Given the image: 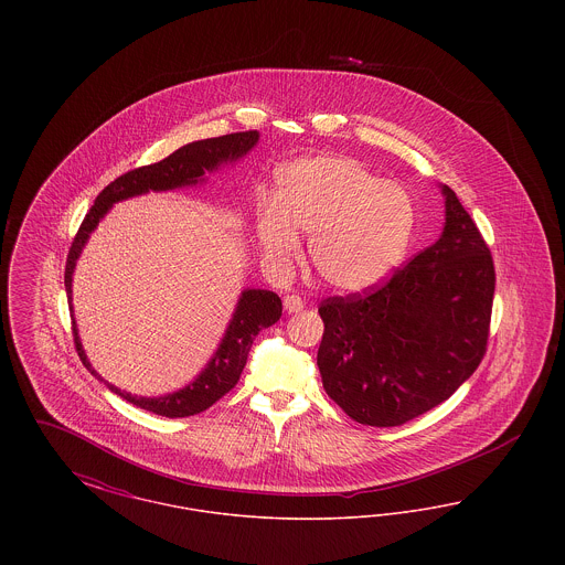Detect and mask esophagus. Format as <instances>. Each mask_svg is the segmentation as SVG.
Instances as JSON below:
<instances>
[{
    "label": "esophagus",
    "mask_w": 565,
    "mask_h": 565,
    "mask_svg": "<svg viewBox=\"0 0 565 565\" xmlns=\"http://www.w3.org/2000/svg\"><path fill=\"white\" fill-rule=\"evenodd\" d=\"M302 307H305V300L298 295H288L284 298V309L288 313H298V311H302Z\"/></svg>",
    "instance_id": "34e87169"
}]
</instances>
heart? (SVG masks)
<instances>
[{
  "label": "heart",
  "mask_w": 565,
  "mask_h": 565,
  "mask_svg": "<svg viewBox=\"0 0 565 565\" xmlns=\"http://www.w3.org/2000/svg\"><path fill=\"white\" fill-rule=\"evenodd\" d=\"M415 228V203L396 182H381L348 157L284 167L273 203L256 212V237L270 265L284 267L309 235V260L332 288L358 292L398 267Z\"/></svg>",
  "instance_id": "b5f03b06"
}]
</instances>
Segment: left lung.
I'll list each match as a JSON object with an SVG mask.
<instances>
[{"label":"left lung","mask_w":565,"mask_h":565,"mask_svg":"<svg viewBox=\"0 0 565 565\" xmlns=\"http://www.w3.org/2000/svg\"><path fill=\"white\" fill-rule=\"evenodd\" d=\"M440 239L387 279L320 305L326 394L353 422L394 428L445 403L487 351L495 269L456 192Z\"/></svg>","instance_id":"left-lung-1"}]
</instances>
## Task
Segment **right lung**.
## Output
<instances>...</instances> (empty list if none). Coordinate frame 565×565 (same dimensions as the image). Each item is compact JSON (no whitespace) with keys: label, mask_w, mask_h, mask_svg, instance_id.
Segmentation results:
<instances>
[{"label":"right lung","mask_w":565,"mask_h":565,"mask_svg":"<svg viewBox=\"0 0 565 565\" xmlns=\"http://www.w3.org/2000/svg\"><path fill=\"white\" fill-rule=\"evenodd\" d=\"M256 141H258V131H242V134H228L222 135V137H212V139L192 141L162 161L137 167V169L122 173L114 182H109L108 186L97 194L95 205L88 210V214L84 215L81 228H78L72 247H70V254H67L65 290H67L70 311H72V273H74L76 260L81 256L82 247L88 239V235L93 233V228L99 224V220L106 215L116 201L129 199L135 194H143L148 190H171L194 184L205 171L217 169L220 162L235 161L243 157L249 148H254ZM279 318H281V298L279 296L269 290H245L212 362L207 364V369L201 375L190 383L189 387H184L175 394H169V396H161V398H137L127 392H120L111 383H106V385L114 394L125 398L127 403L135 404L143 411H150L154 415H162V417L175 419V417H190V415L203 413L205 408L217 403L224 394H228L237 385L256 334L273 326ZM72 332H74V345L81 355L82 364L97 379H102L90 369V364L84 355L76 322H72Z\"/></svg>","instance_id":"right-lung-1"}]
</instances>
